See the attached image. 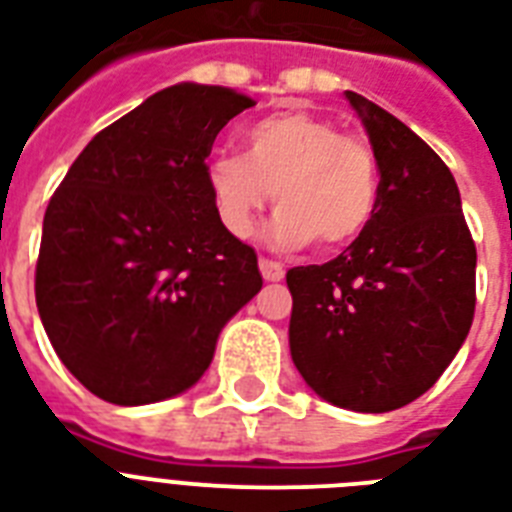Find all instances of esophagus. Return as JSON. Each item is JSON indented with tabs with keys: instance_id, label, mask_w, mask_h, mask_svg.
Listing matches in <instances>:
<instances>
[{
	"instance_id": "1",
	"label": "esophagus",
	"mask_w": 512,
	"mask_h": 512,
	"mask_svg": "<svg viewBox=\"0 0 512 512\" xmlns=\"http://www.w3.org/2000/svg\"><path fill=\"white\" fill-rule=\"evenodd\" d=\"M260 273L265 281H281L284 279V265L271 260V257H260Z\"/></svg>"
}]
</instances>
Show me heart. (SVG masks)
I'll return each instance as SVG.
<instances>
[{"label":"heart","mask_w":512,"mask_h":512,"mask_svg":"<svg viewBox=\"0 0 512 512\" xmlns=\"http://www.w3.org/2000/svg\"><path fill=\"white\" fill-rule=\"evenodd\" d=\"M241 140L244 156L220 154L207 167L212 207L231 236H249L271 196L273 239L284 247L313 241L319 252H340L369 228L380 175L364 138L289 108L249 124Z\"/></svg>","instance_id":"obj_1"}]
</instances>
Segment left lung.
Masks as SVG:
<instances>
[{"label":"left lung","mask_w":512,"mask_h":512,"mask_svg":"<svg viewBox=\"0 0 512 512\" xmlns=\"http://www.w3.org/2000/svg\"><path fill=\"white\" fill-rule=\"evenodd\" d=\"M380 170L369 228L324 265L287 271L289 348L329 404L393 412L452 364L476 313V241L452 172L404 122L345 92Z\"/></svg>","instance_id":"8db88e82"}]
</instances>
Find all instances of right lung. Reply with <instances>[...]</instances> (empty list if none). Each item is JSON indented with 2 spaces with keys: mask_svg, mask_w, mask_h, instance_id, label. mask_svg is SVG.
<instances>
[{
  "mask_svg": "<svg viewBox=\"0 0 512 512\" xmlns=\"http://www.w3.org/2000/svg\"><path fill=\"white\" fill-rule=\"evenodd\" d=\"M252 106L228 87L172 84L100 130L52 193L36 308L68 372L108 404L191 388L263 287L207 188L217 132Z\"/></svg>",
  "mask_w": 512,
  "mask_h": 512,
  "instance_id": "1",
  "label": "right lung"
}]
</instances>
